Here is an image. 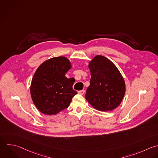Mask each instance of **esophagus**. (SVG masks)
<instances>
[{
	"label": "esophagus",
	"mask_w": 158,
	"mask_h": 158,
	"mask_svg": "<svg viewBox=\"0 0 158 158\" xmlns=\"http://www.w3.org/2000/svg\"><path fill=\"white\" fill-rule=\"evenodd\" d=\"M78 93L82 95V94H83L85 93V90H84V89H82V90H81V91H78Z\"/></svg>",
	"instance_id": "obj_1"
}]
</instances>
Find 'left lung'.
Segmentation results:
<instances>
[{
	"instance_id": "left-lung-1",
	"label": "left lung",
	"mask_w": 158,
	"mask_h": 158,
	"mask_svg": "<svg viewBox=\"0 0 158 158\" xmlns=\"http://www.w3.org/2000/svg\"><path fill=\"white\" fill-rule=\"evenodd\" d=\"M90 85L85 98L99 111L112 110L121 103L125 93V83L121 73L107 58L96 56L89 63Z\"/></svg>"
}]
</instances>
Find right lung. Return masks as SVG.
Returning <instances> with one entry per match:
<instances>
[{
	"instance_id": "1",
	"label": "right lung",
	"mask_w": 158,
	"mask_h": 158,
	"mask_svg": "<svg viewBox=\"0 0 158 158\" xmlns=\"http://www.w3.org/2000/svg\"><path fill=\"white\" fill-rule=\"evenodd\" d=\"M71 67L69 60L61 56L44 61L35 72L30 93L33 103L43 114H57L67 108L77 94L72 88L73 80L65 77Z\"/></svg>"
}]
</instances>
